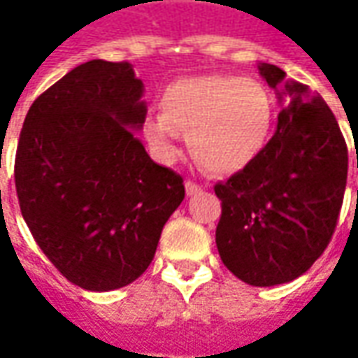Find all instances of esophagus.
<instances>
[{
  "label": "esophagus",
  "mask_w": 358,
  "mask_h": 358,
  "mask_svg": "<svg viewBox=\"0 0 358 358\" xmlns=\"http://www.w3.org/2000/svg\"><path fill=\"white\" fill-rule=\"evenodd\" d=\"M185 189H187V195H195V193H199L201 191V185H197V183H195V181H191V179H187Z\"/></svg>",
  "instance_id": "esophagus-1"
}]
</instances>
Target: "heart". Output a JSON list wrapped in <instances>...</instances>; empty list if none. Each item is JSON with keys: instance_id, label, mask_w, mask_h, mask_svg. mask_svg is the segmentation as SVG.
I'll return each instance as SVG.
<instances>
[{"instance_id": "heart-1", "label": "heart", "mask_w": 358, "mask_h": 358, "mask_svg": "<svg viewBox=\"0 0 358 358\" xmlns=\"http://www.w3.org/2000/svg\"><path fill=\"white\" fill-rule=\"evenodd\" d=\"M161 115L145 121V135L161 157L177 151V131H189V149L205 169L233 173L267 145L273 105L253 79L231 76L183 77L159 99Z\"/></svg>"}]
</instances>
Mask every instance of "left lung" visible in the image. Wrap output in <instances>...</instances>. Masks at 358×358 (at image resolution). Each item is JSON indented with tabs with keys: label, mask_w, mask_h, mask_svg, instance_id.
Returning a JSON list of instances; mask_svg holds the SVG:
<instances>
[{
	"label": "left lung",
	"mask_w": 358,
	"mask_h": 358,
	"mask_svg": "<svg viewBox=\"0 0 358 358\" xmlns=\"http://www.w3.org/2000/svg\"><path fill=\"white\" fill-rule=\"evenodd\" d=\"M259 73L279 91L282 69L261 63ZM277 95L289 99L271 141L215 185L221 261L253 287L282 285L309 271L335 233L347 187V143L323 97L296 81H285Z\"/></svg>",
	"instance_id": "1"
}]
</instances>
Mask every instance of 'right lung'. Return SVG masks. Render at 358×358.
Segmentation results:
<instances>
[{"instance_id": "right-lung-1", "label": "right lung", "mask_w": 358, "mask_h": 358, "mask_svg": "<svg viewBox=\"0 0 358 358\" xmlns=\"http://www.w3.org/2000/svg\"><path fill=\"white\" fill-rule=\"evenodd\" d=\"M127 62L81 63L29 107L15 153L21 215L67 281L113 291L151 265L183 177L147 155V107Z\"/></svg>"}]
</instances>
